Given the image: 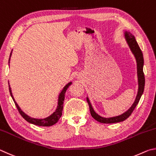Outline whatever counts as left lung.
I'll list each match as a JSON object with an SVG mask.
<instances>
[{
  "instance_id": "1",
  "label": "left lung",
  "mask_w": 156,
  "mask_h": 156,
  "mask_svg": "<svg viewBox=\"0 0 156 156\" xmlns=\"http://www.w3.org/2000/svg\"><path fill=\"white\" fill-rule=\"evenodd\" d=\"M125 38L126 40V42L127 43L128 46L130 48L131 51L134 55L136 63H137V75H138V93L136 95L135 101L133 102L132 105L131 106L130 108L127 111L125 112L123 114H121V115L110 117V118H104V117L101 116L99 114L95 112L93 108L90 103V101L87 97V102H88L90 108V111L91 116L93 118L97 121L98 122H101V123H116V122H122L126 120L128 117H129L131 114H132V112L134 110L136 105L139 102L140 99V97L143 94L144 92V83H145V80H144V75L143 73V65H144V59H143V55L140 50V47L138 44L137 42L135 39V37L131 34L129 31H125Z\"/></svg>"
}]
</instances>
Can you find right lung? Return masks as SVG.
Here are the masks:
<instances>
[{"label":"right lung","mask_w":156,"mask_h":156,"mask_svg":"<svg viewBox=\"0 0 156 156\" xmlns=\"http://www.w3.org/2000/svg\"><path fill=\"white\" fill-rule=\"evenodd\" d=\"M12 51L10 53L9 64L10 57H11V55H12ZM71 84H72V82L68 83L67 85H66L64 86V88H63L62 92H60V94H59V97H58V103H57V106L55 111L54 112L49 116L46 117V118H45V119H35V118H32V117H30L29 116H28L27 114L24 113L23 111H22L20 108L19 107V105L17 104V103L16 102L14 98H13V97L10 86H9V89L11 97H12V99L13 100V101H14V103H15V105L16 106V108H17V109H18L19 113L21 114V116H23L27 122H30V123L34 124L35 125H38V126L49 127V126H51V125H53L54 124H55L56 122L59 120L60 117L62 116V110H63V104H64V98H65V93H66V90L68 89V87L71 85Z\"/></svg>","instance_id":"right-lung-1"}]
</instances>
